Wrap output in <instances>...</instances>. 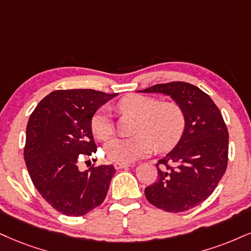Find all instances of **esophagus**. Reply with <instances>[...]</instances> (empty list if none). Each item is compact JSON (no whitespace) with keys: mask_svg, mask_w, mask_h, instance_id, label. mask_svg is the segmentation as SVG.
Masks as SVG:
<instances>
[{"mask_svg":"<svg viewBox=\"0 0 251 251\" xmlns=\"http://www.w3.org/2000/svg\"><path fill=\"white\" fill-rule=\"evenodd\" d=\"M128 166H130V164H126V163H115L114 164V168L116 170H121V169H125V168H128Z\"/></svg>","mask_w":251,"mask_h":251,"instance_id":"esophagus-1","label":"esophagus"}]
</instances>
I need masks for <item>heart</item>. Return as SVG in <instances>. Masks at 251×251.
Returning <instances> with one entry per match:
<instances>
[{
	"label": "heart",
	"mask_w": 251,
	"mask_h": 251,
	"mask_svg": "<svg viewBox=\"0 0 251 251\" xmlns=\"http://www.w3.org/2000/svg\"><path fill=\"white\" fill-rule=\"evenodd\" d=\"M117 108L122 113L138 117L131 138H113L104 147V153L111 162L131 163L151 153L154 147L169 150L180 141L186 128L185 110L178 102L162 101L149 95L130 94L121 99ZM94 137L106 141L113 134V122L107 109H99L91 120Z\"/></svg>",
	"instance_id": "heart-1"
}]
</instances>
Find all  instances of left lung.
I'll return each instance as SVG.
<instances>
[{"mask_svg": "<svg viewBox=\"0 0 251 251\" xmlns=\"http://www.w3.org/2000/svg\"><path fill=\"white\" fill-rule=\"evenodd\" d=\"M140 92L170 95L184 108V135L156 164L158 177L145 188V197L165 212L188 211L211 196L224 177L228 165L227 126L209 95L188 82L158 83Z\"/></svg>", "mask_w": 251, "mask_h": 251, "instance_id": "obj_1", "label": "left lung"}]
</instances>
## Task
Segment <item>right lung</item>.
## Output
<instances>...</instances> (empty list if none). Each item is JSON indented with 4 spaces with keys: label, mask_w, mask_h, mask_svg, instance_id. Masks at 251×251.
Wrapping results in <instances>:
<instances>
[{
    "label": "right lung",
    "mask_w": 251,
    "mask_h": 251,
    "mask_svg": "<svg viewBox=\"0 0 251 251\" xmlns=\"http://www.w3.org/2000/svg\"><path fill=\"white\" fill-rule=\"evenodd\" d=\"M116 95L59 89L46 95L30 115L24 147L27 171L40 196L61 214H87L107 196L115 168L93 165L82 172L78 163L97 152L92 116Z\"/></svg>",
    "instance_id": "right-lung-1"
}]
</instances>
